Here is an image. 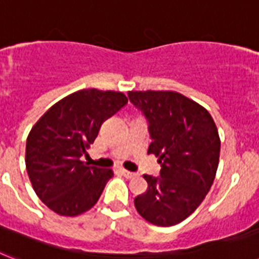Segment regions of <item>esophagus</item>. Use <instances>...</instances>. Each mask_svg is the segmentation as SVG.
I'll return each mask as SVG.
<instances>
[{
	"label": "esophagus",
	"instance_id": "34e87169",
	"mask_svg": "<svg viewBox=\"0 0 259 259\" xmlns=\"http://www.w3.org/2000/svg\"><path fill=\"white\" fill-rule=\"evenodd\" d=\"M121 173H122L126 178H134L138 176L137 173H133V171H129V170H125V169H121Z\"/></svg>",
	"mask_w": 259,
	"mask_h": 259
}]
</instances>
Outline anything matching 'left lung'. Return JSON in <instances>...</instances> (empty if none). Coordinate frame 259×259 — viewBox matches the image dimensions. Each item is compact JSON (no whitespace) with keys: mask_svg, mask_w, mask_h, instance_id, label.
Here are the masks:
<instances>
[{"mask_svg":"<svg viewBox=\"0 0 259 259\" xmlns=\"http://www.w3.org/2000/svg\"><path fill=\"white\" fill-rule=\"evenodd\" d=\"M149 122L148 154L158 157L159 177L145 174L148 190L134 199L142 218L173 226L188 218L209 193L220 162L217 126L203 106L177 92H129Z\"/></svg>","mask_w":259,"mask_h":259,"instance_id":"8db88e82","label":"left lung"}]
</instances>
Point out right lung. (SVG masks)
I'll return each instance as SVG.
<instances>
[{
    "label": "right lung",
    "instance_id": "add662e5",
    "mask_svg": "<svg viewBox=\"0 0 259 259\" xmlns=\"http://www.w3.org/2000/svg\"><path fill=\"white\" fill-rule=\"evenodd\" d=\"M126 104L121 92L78 90L54 104L31 127L25 154L27 176L35 194L54 213L74 217L97 203L114 173L81 158L105 119Z\"/></svg>",
    "mask_w": 259,
    "mask_h": 259
}]
</instances>
